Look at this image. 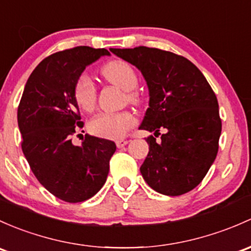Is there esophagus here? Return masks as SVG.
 <instances>
[{
  "instance_id": "34e87169",
  "label": "esophagus",
  "mask_w": 251,
  "mask_h": 251,
  "mask_svg": "<svg viewBox=\"0 0 251 251\" xmlns=\"http://www.w3.org/2000/svg\"><path fill=\"white\" fill-rule=\"evenodd\" d=\"M128 143V141L127 139H118L117 142H115V144H117V147L118 148H123V147H125L126 144Z\"/></svg>"
}]
</instances>
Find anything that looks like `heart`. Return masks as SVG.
I'll return each mask as SVG.
<instances>
[{
    "instance_id": "1",
    "label": "heart",
    "mask_w": 251,
    "mask_h": 251,
    "mask_svg": "<svg viewBox=\"0 0 251 251\" xmlns=\"http://www.w3.org/2000/svg\"><path fill=\"white\" fill-rule=\"evenodd\" d=\"M101 75L105 80L117 85L124 91H132L138 84V77L132 66L123 60H114L105 63L101 68ZM75 102L83 110L90 112L96 103V89L88 75H80L73 89ZM131 101H136L133 94H128ZM134 125V118L131 113H101L91 119L89 128L94 134L104 138L117 139L124 137Z\"/></svg>"
}]
</instances>
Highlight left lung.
Masks as SVG:
<instances>
[{"instance_id": "obj_1", "label": "left lung", "mask_w": 251, "mask_h": 251, "mask_svg": "<svg viewBox=\"0 0 251 251\" xmlns=\"http://www.w3.org/2000/svg\"><path fill=\"white\" fill-rule=\"evenodd\" d=\"M141 71L149 90V108L141 130L149 136L141 173L148 185L167 196L196 188L214 162L221 134L219 104L201 71L188 59L156 48L110 49Z\"/></svg>"}]
</instances>
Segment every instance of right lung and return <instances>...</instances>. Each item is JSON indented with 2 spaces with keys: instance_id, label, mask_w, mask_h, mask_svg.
Segmentation results:
<instances>
[{
  "instance_id": "1",
  "label": "right lung",
  "mask_w": 251,
  "mask_h": 251,
  "mask_svg": "<svg viewBox=\"0 0 251 251\" xmlns=\"http://www.w3.org/2000/svg\"><path fill=\"white\" fill-rule=\"evenodd\" d=\"M105 49L77 47L46 57L27 79L18 108L23 152L50 194L65 202L91 199L101 190L117 150L113 141L86 134L81 146L71 136L83 127L73 96L77 79Z\"/></svg>"
}]
</instances>
